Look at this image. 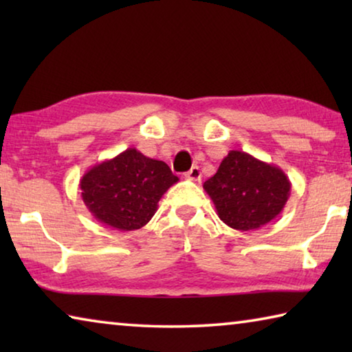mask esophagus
<instances>
[{
    "label": "esophagus",
    "instance_id": "esophagus-1",
    "mask_svg": "<svg viewBox=\"0 0 352 352\" xmlns=\"http://www.w3.org/2000/svg\"><path fill=\"white\" fill-rule=\"evenodd\" d=\"M184 175H186V178H189V180L199 182L200 178H201V172H200V169L197 168V166H194V168H190Z\"/></svg>",
    "mask_w": 352,
    "mask_h": 352
}]
</instances>
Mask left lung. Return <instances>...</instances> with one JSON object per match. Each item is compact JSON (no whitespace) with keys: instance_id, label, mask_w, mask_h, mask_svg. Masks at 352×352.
Segmentation results:
<instances>
[{"instance_id":"1","label":"left lung","mask_w":352,"mask_h":352,"mask_svg":"<svg viewBox=\"0 0 352 352\" xmlns=\"http://www.w3.org/2000/svg\"><path fill=\"white\" fill-rule=\"evenodd\" d=\"M290 188L281 168L242 151H230L204 183L220 220L239 231L258 230L279 216Z\"/></svg>"}]
</instances>
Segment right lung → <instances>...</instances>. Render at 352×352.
Instances as JSON below:
<instances>
[{"label":"right lung","mask_w":352,"mask_h":352,"mask_svg":"<svg viewBox=\"0 0 352 352\" xmlns=\"http://www.w3.org/2000/svg\"><path fill=\"white\" fill-rule=\"evenodd\" d=\"M178 182L169 166L130 147L94 164L80 178L82 200L98 222L119 231L144 226L166 190Z\"/></svg>","instance_id":"1"}]
</instances>
